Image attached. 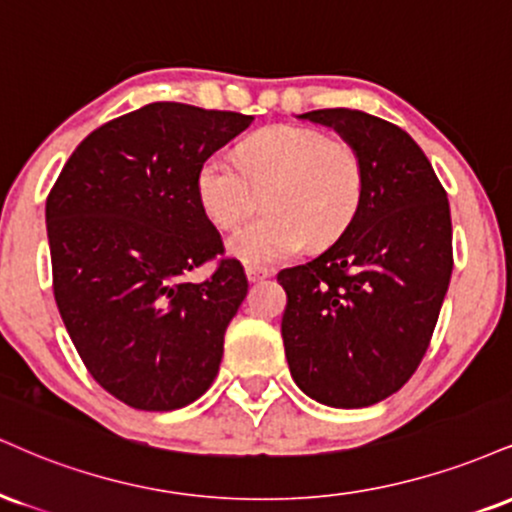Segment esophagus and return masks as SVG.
Instances as JSON below:
<instances>
[{
  "label": "esophagus",
  "mask_w": 512,
  "mask_h": 512,
  "mask_svg": "<svg viewBox=\"0 0 512 512\" xmlns=\"http://www.w3.org/2000/svg\"><path fill=\"white\" fill-rule=\"evenodd\" d=\"M245 276H248V281H262V279H269V276H272V269H267V267H260V264H248V267H245Z\"/></svg>",
  "instance_id": "obj_1"
}]
</instances>
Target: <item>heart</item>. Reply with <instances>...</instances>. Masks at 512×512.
<instances>
[{"label":"heart","mask_w":512,"mask_h":512,"mask_svg":"<svg viewBox=\"0 0 512 512\" xmlns=\"http://www.w3.org/2000/svg\"><path fill=\"white\" fill-rule=\"evenodd\" d=\"M267 217L229 238V250L250 264L293 257L336 240L355 219L365 195V162L348 140L312 126L276 123L250 135L238 159L212 155L195 178L202 212L219 229H233L267 190Z\"/></svg>","instance_id":"b5f03b06"}]
</instances>
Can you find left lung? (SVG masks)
Segmentation results:
<instances>
[{"mask_svg": "<svg viewBox=\"0 0 512 512\" xmlns=\"http://www.w3.org/2000/svg\"><path fill=\"white\" fill-rule=\"evenodd\" d=\"M305 119L336 128L365 162V195L343 236L315 260L281 269L291 377L331 408L389 398L420 367L453 272L448 197L420 145L357 109Z\"/></svg>", "mask_w": 512, "mask_h": 512, "instance_id": "1", "label": "left lung"}]
</instances>
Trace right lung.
Listing matches in <instances>:
<instances>
[{
  "label": "right lung",
  "instance_id": "obj_1",
  "mask_svg": "<svg viewBox=\"0 0 512 512\" xmlns=\"http://www.w3.org/2000/svg\"><path fill=\"white\" fill-rule=\"evenodd\" d=\"M252 116L152 102L80 143L47 195L52 288L90 377L135 410L166 412L212 386L248 295L197 200L200 164ZM215 262L205 282L185 276Z\"/></svg>",
  "mask_w": 512,
  "mask_h": 512
}]
</instances>
